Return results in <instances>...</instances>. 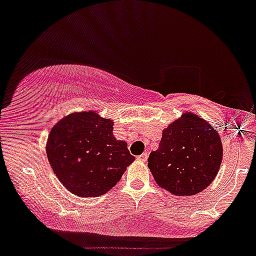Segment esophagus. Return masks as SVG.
Returning a JSON list of instances; mask_svg holds the SVG:
<instances>
[{
    "instance_id": "34e87169",
    "label": "esophagus",
    "mask_w": 256,
    "mask_h": 256,
    "mask_svg": "<svg viewBox=\"0 0 256 256\" xmlns=\"http://www.w3.org/2000/svg\"><path fill=\"white\" fill-rule=\"evenodd\" d=\"M137 158H138V160H140V161H142V162H146V158H148V152H143V154H140V156H137Z\"/></svg>"
}]
</instances>
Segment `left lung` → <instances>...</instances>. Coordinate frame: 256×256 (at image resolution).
Instances as JSON below:
<instances>
[{"mask_svg": "<svg viewBox=\"0 0 256 256\" xmlns=\"http://www.w3.org/2000/svg\"><path fill=\"white\" fill-rule=\"evenodd\" d=\"M222 144L216 128L192 112L162 131L148 167L158 186L176 196L201 192L218 174Z\"/></svg>", "mask_w": 256, "mask_h": 256, "instance_id": "1", "label": "left lung"}]
</instances>
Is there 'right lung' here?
Listing matches in <instances>:
<instances>
[{
  "instance_id": "obj_1",
  "label": "right lung",
  "mask_w": 256,
  "mask_h": 256,
  "mask_svg": "<svg viewBox=\"0 0 256 256\" xmlns=\"http://www.w3.org/2000/svg\"><path fill=\"white\" fill-rule=\"evenodd\" d=\"M113 125L94 110L74 112L49 132L46 156L70 192L80 198L104 195L134 161L128 143L114 137Z\"/></svg>"
}]
</instances>
